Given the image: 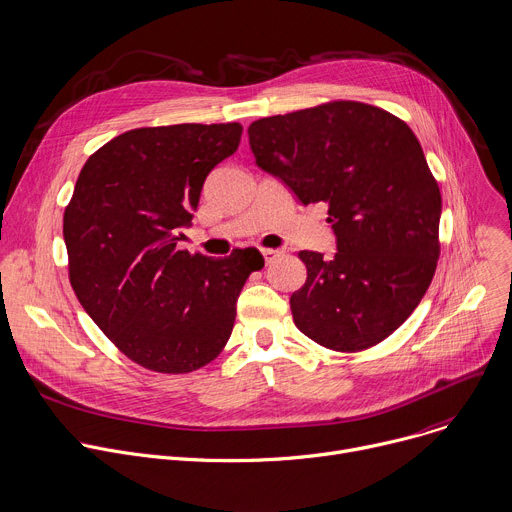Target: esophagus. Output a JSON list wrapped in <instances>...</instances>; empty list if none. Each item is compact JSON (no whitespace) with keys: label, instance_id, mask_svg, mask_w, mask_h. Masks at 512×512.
<instances>
[{"label":"esophagus","instance_id":"esophagus-1","mask_svg":"<svg viewBox=\"0 0 512 512\" xmlns=\"http://www.w3.org/2000/svg\"><path fill=\"white\" fill-rule=\"evenodd\" d=\"M260 252H262V258H264L266 264H270L274 258H278L282 254L280 250H274V248H262Z\"/></svg>","mask_w":512,"mask_h":512}]
</instances>
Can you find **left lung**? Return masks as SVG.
Returning a JSON list of instances; mask_svg holds the SVG:
<instances>
[{
	"label": "left lung",
	"instance_id": "8db88e82",
	"mask_svg": "<svg viewBox=\"0 0 512 512\" xmlns=\"http://www.w3.org/2000/svg\"><path fill=\"white\" fill-rule=\"evenodd\" d=\"M256 165L294 197L329 203L337 252L302 250L294 325L335 351L381 343L414 313L440 256L442 195L414 131L355 100L254 121Z\"/></svg>",
	"mask_w": 512,
	"mask_h": 512
}]
</instances>
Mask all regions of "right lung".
Instances as JSON below:
<instances>
[{
    "instance_id": "right-lung-1",
    "label": "right lung",
    "mask_w": 512,
    "mask_h": 512,
    "mask_svg": "<svg viewBox=\"0 0 512 512\" xmlns=\"http://www.w3.org/2000/svg\"><path fill=\"white\" fill-rule=\"evenodd\" d=\"M240 137L238 123L133 129L90 155L76 179L64 212L70 284L98 329L151 371L214 361L260 268L262 256L246 250L208 258L177 248L203 181Z\"/></svg>"
}]
</instances>
